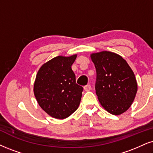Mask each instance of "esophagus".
<instances>
[{
    "mask_svg": "<svg viewBox=\"0 0 153 153\" xmlns=\"http://www.w3.org/2000/svg\"><path fill=\"white\" fill-rule=\"evenodd\" d=\"M91 86L90 85H86L85 86H84V91H90V90H91Z\"/></svg>",
    "mask_w": 153,
    "mask_h": 153,
    "instance_id": "34e87169",
    "label": "esophagus"
}]
</instances>
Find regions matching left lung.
I'll use <instances>...</instances> for the list:
<instances>
[{
    "mask_svg": "<svg viewBox=\"0 0 153 153\" xmlns=\"http://www.w3.org/2000/svg\"><path fill=\"white\" fill-rule=\"evenodd\" d=\"M90 56L97 70L95 88L100 103L111 114H123L131 107L137 91L133 70L114 52L102 51Z\"/></svg>",
    "mask_w": 153,
    "mask_h": 153,
    "instance_id": "1",
    "label": "left lung"
}]
</instances>
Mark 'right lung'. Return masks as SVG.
<instances>
[{"mask_svg": "<svg viewBox=\"0 0 153 153\" xmlns=\"http://www.w3.org/2000/svg\"><path fill=\"white\" fill-rule=\"evenodd\" d=\"M76 54L57 56L41 66L34 83V94L49 116L64 119L78 108L83 87L76 84L71 65Z\"/></svg>", "mask_w": 153, "mask_h": 153, "instance_id": "obj_1", "label": "right lung"}]
</instances>
